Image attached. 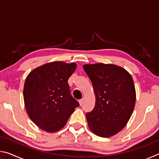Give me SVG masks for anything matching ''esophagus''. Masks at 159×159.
<instances>
[{
  "label": "esophagus",
  "instance_id": "1",
  "mask_svg": "<svg viewBox=\"0 0 159 159\" xmlns=\"http://www.w3.org/2000/svg\"><path fill=\"white\" fill-rule=\"evenodd\" d=\"M79 104H80V105L81 106L82 104H83V99H79Z\"/></svg>",
  "mask_w": 159,
  "mask_h": 159
}]
</instances>
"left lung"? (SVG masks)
<instances>
[{
  "label": "left lung",
  "instance_id": "obj_1",
  "mask_svg": "<svg viewBox=\"0 0 159 159\" xmlns=\"http://www.w3.org/2000/svg\"><path fill=\"white\" fill-rule=\"evenodd\" d=\"M83 69L95 95V107L85 114L88 126L99 137L114 135L125 127L133 114L136 99L133 78L114 64H85Z\"/></svg>",
  "mask_w": 159,
  "mask_h": 159
}]
</instances>
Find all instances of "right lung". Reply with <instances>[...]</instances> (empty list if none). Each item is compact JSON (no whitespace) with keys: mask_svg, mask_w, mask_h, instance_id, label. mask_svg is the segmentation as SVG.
<instances>
[{"mask_svg":"<svg viewBox=\"0 0 159 159\" xmlns=\"http://www.w3.org/2000/svg\"><path fill=\"white\" fill-rule=\"evenodd\" d=\"M76 68L74 63L55 61L38 67L26 77L25 107L29 118L40 128L49 133L60 130L79 106L68 84Z\"/></svg>","mask_w":159,"mask_h":159,"instance_id":"right-lung-1","label":"right lung"}]
</instances>
